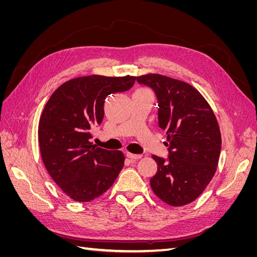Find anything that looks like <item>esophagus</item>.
<instances>
[{
  "label": "esophagus",
  "instance_id": "esophagus-1",
  "mask_svg": "<svg viewBox=\"0 0 257 257\" xmlns=\"http://www.w3.org/2000/svg\"><path fill=\"white\" fill-rule=\"evenodd\" d=\"M126 157H127L131 161H133V162H136V161L141 160V159L143 158L141 154H133V153H130V152L126 153Z\"/></svg>",
  "mask_w": 257,
  "mask_h": 257
}]
</instances>
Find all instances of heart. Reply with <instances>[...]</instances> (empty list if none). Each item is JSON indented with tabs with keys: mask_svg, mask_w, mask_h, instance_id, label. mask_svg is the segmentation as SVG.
I'll return each instance as SVG.
<instances>
[{
	"mask_svg": "<svg viewBox=\"0 0 257 257\" xmlns=\"http://www.w3.org/2000/svg\"><path fill=\"white\" fill-rule=\"evenodd\" d=\"M141 91H146V90H141Z\"/></svg>",
	"mask_w": 257,
	"mask_h": 257,
	"instance_id": "obj_1",
	"label": "heart"
}]
</instances>
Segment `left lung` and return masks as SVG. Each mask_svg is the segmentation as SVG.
<instances>
[{
    "instance_id": "1",
    "label": "left lung",
    "mask_w": 257,
    "mask_h": 257,
    "mask_svg": "<svg viewBox=\"0 0 257 257\" xmlns=\"http://www.w3.org/2000/svg\"><path fill=\"white\" fill-rule=\"evenodd\" d=\"M136 80L155 92L159 126L167 135L168 159L152 157L158 163L152 191L169 206L188 205L204 192L219 163L222 139L215 115L204 96L184 81L159 74Z\"/></svg>"
}]
</instances>
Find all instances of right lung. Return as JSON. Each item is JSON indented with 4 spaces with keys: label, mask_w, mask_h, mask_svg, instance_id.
I'll return each mask as SVG.
<instances>
[{
    "label": "right lung",
    "mask_w": 257,
    "mask_h": 257,
    "mask_svg": "<svg viewBox=\"0 0 257 257\" xmlns=\"http://www.w3.org/2000/svg\"><path fill=\"white\" fill-rule=\"evenodd\" d=\"M136 77H78L61 84L45 105L38 124L44 165L68 197L87 203L113 184L124 154L92 145L91 127L104 118L105 98L127 91Z\"/></svg>",
    "instance_id": "right-lung-1"
}]
</instances>
